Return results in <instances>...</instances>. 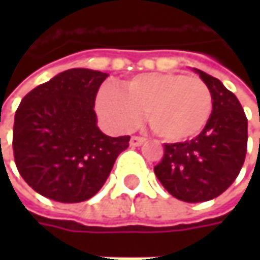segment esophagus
<instances>
[{
	"label": "esophagus",
	"mask_w": 260,
	"mask_h": 260,
	"mask_svg": "<svg viewBox=\"0 0 260 260\" xmlns=\"http://www.w3.org/2000/svg\"><path fill=\"white\" fill-rule=\"evenodd\" d=\"M146 142V137L143 136H132L130 139V146L132 147H137V146H142Z\"/></svg>",
	"instance_id": "esophagus-1"
}]
</instances>
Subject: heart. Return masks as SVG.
Segmentation results:
<instances>
[{
    "label": "heart",
    "instance_id": "obj_1",
    "mask_svg": "<svg viewBox=\"0 0 260 260\" xmlns=\"http://www.w3.org/2000/svg\"><path fill=\"white\" fill-rule=\"evenodd\" d=\"M98 111L117 128H130L146 113L152 132L179 143L198 135L210 120L213 95L203 79L176 72H155L124 81L120 91L107 85Z\"/></svg>",
    "mask_w": 260,
    "mask_h": 260
}]
</instances>
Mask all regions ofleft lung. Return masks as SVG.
Masks as SVG:
<instances>
[{"label":"left lung","mask_w":260,"mask_h":260,"mask_svg":"<svg viewBox=\"0 0 260 260\" xmlns=\"http://www.w3.org/2000/svg\"><path fill=\"white\" fill-rule=\"evenodd\" d=\"M213 95V111L192 140L165 143L155 175L169 194L185 203L221 195L245 164L247 118L242 104L217 78L195 69Z\"/></svg>","instance_id":"1"}]
</instances>
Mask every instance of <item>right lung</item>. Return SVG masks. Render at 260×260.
Instances as JSON below:
<instances>
[{
    "label": "right lung",
    "instance_id": "add662e5",
    "mask_svg": "<svg viewBox=\"0 0 260 260\" xmlns=\"http://www.w3.org/2000/svg\"><path fill=\"white\" fill-rule=\"evenodd\" d=\"M107 76L68 69L21 100L13 152L18 172L36 192L59 203L86 201L128 147L130 136L110 137L96 127L95 98Z\"/></svg>",
    "mask_w": 260,
    "mask_h": 260
}]
</instances>
